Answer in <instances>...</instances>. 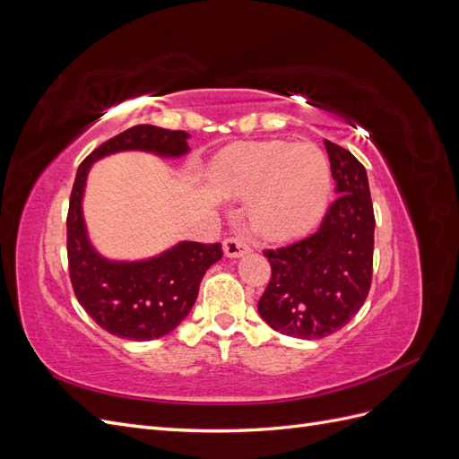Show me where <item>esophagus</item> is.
<instances>
[{
	"label": "esophagus",
	"mask_w": 459,
	"mask_h": 459,
	"mask_svg": "<svg viewBox=\"0 0 459 459\" xmlns=\"http://www.w3.org/2000/svg\"><path fill=\"white\" fill-rule=\"evenodd\" d=\"M248 251H251V247H248L247 241L241 238H228L224 241V253L228 258H241Z\"/></svg>",
	"instance_id": "34e87169"
}]
</instances>
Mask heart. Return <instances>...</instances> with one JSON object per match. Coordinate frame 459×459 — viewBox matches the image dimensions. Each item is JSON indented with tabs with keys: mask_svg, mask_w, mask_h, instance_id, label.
Here are the masks:
<instances>
[{
	"mask_svg": "<svg viewBox=\"0 0 459 459\" xmlns=\"http://www.w3.org/2000/svg\"><path fill=\"white\" fill-rule=\"evenodd\" d=\"M212 187L228 201L248 199V220L262 238L289 239L310 230L331 195V166L314 143H238L218 157Z\"/></svg>",
	"mask_w": 459,
	"mask_h": 459,
	"instance_id": "1",
	"label": "heart"
}]
</instances>
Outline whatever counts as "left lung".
Segmentation results:
<instances>
[{"label":"left lung","mask_w":459,"mask_h":459,"mask_svg":"<svg viewBox=\"0 0 459 459\" xmlns=\"http://www.w3.org/2000/svg\"><path fill=\"white\" fill-rule=\"evenodd\" d=\"M337 182L322 226L310 238L264 251L272 280L258 314L272 329L297 339H324L362 308L371 285L375 216L368 172L359 160L324 142Z\"/></svg>","instance_id":"8db88e82"}]
</instances>
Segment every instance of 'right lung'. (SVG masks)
Returning a JSON list of instances; mask_svg holds the SVG:
<instances>
[{
    "mask_svg": "<svg viewBox=\"0 0 459 459\" xmlns=\"http://www.w3.org/2000/svg\"><path fill=\"white\" fill-rule=\"evenodd\" d=\"M189 134L140 124L97 147L78 166L66 218L68 272L78 302L95 324L128 341L169 335L191 312L206 270L221 258V245L179 241L142 260H113L93 247L84 220V193L93 162L124 151L179 159L189 152Z\"/></svg>",
    "mask_w": 459,
    "mask_h": 459,
    "instance_id": "obj_1",
    "label": "right lung"
}]
</instances>
